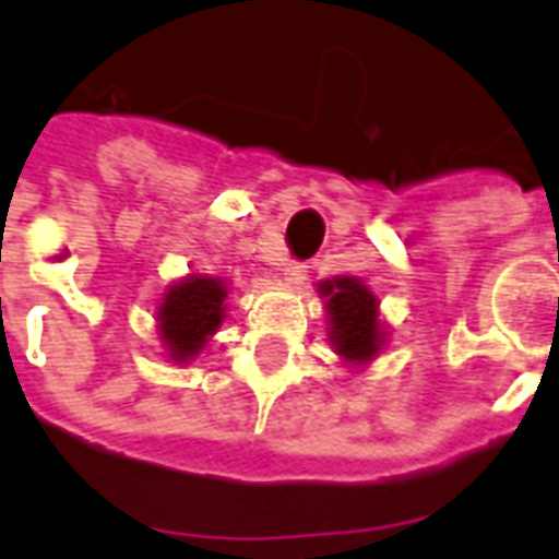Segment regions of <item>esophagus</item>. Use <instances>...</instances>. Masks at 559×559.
<instances>
[{
    "instance_id": "esophagus-1",
    "label": "esophagus",
    "mask_w": 559,
    "mask_h": 559,
    "mask_svg": "<svg viewBox=\"0 0 559 559\" xmlns=\"http://www.w3.org/2000/svg\"><path fill=\"white\" fill-rule=\"evenodd\" d=\"M281 275H284V281H287V284H301V281H305V275H308V266L298 261H289V263H284Z\"/></svg>"
}]
</instances>
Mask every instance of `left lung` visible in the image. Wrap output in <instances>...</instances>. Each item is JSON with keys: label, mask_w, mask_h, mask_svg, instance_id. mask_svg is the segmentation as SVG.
I'll return each instance as SVG.
<instances>
[{"label": "left lung", "mask_w": 559, "mask_h": 559, "mask_svg": "<svg viewBox=\"0 0 559 559\" xmlns=\"http://www.w3.org/2000/svg\"><path fill=\"white\" fill-rule=\"evenodd\" d=\"M331 322V346L343 364L366 366L383 348L386 331L378 319V298L360 278L336 275L319 284Z\"/></svg>", "instance_id": "1"}]
</instances>
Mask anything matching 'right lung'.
I'll list each match as a JSON object with an SVG mask.
<instances>
[{"label":"right lung","instance_id":"obj_1","mask_svg":"<svg viewBox=\"0 0 559 559\" xmlns=\"http://www.w3.org/2000/svg\"><path fill=\"white\" fill-rule=\"evenodd\" d=\"M225 296V281L211 275H187L166 289L157 308V334L169 360L187 364L202 352L223 325Z\"/></svg>","mask_w":559,"mask_h":559}]
</instances>
